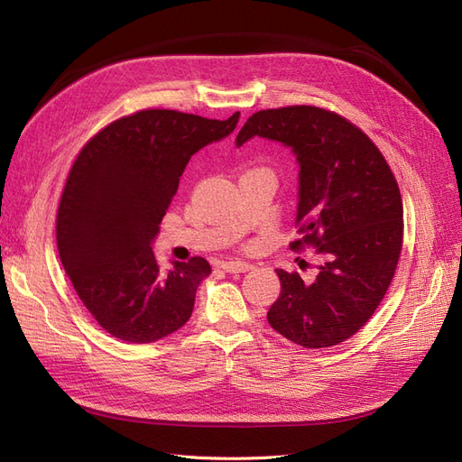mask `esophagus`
Masks as SVG:
<instances>
[{
    "label": "esophagus",
    "instance_id": "esophagus-1",
    "mask_svg": "<svg viewBox=\"0 0 462 462\" xmlns=\"http://www.w3.org/2000/svg\"><path fill=\"white\" fill-rule=\"evenodd\" d=\"M250 268H253V265L246 262H221V270H226L227 273H245Z\"/></svg>",
    "mask_w": 462,
    "mask_h": 462
}]
</instances>
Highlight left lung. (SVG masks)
<instances>
[{
    "label": "left lung",
    "mask_w": 462,
    "mask_h": 462,
    "mask_svg": "<svg viewBox=\"0 0 462 462\" xmlns=\"http://www.w3.org/2000/svg\"><path fill=\"white\" fill-rule=\"evenodd\" d=\"M289 146L299 162L297 226L321 256L318 275L275 270L282 295L270 326L304 348L346 341L380 306L402 248V200L385 158L351 121L316 106L262 109L236 134Z\"/></svg>",
    "instance_id": "8db88e82"
}]
</instances>
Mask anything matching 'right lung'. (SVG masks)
Instances as JSON below:
<instances>
[{
    "mask_svg": "<svg viewBox=\"0 0 462 462\" xmlns=\"http://www.w3.org/2000/svg\"><path fill=\"white\" fill-rule=\"evenodd\" d=\"M239 116L136 111L109 123L77 156L58 209V250L79 299L114 337L153 343L189 321L212 268L194 256L163 272L152 243L192 153L229 136Z\"/></svg>",
    "mask_w": 462,
    "mask_h": 462,
    "instance_id": "1",
    "label": "right lung"
}]
</instances>
